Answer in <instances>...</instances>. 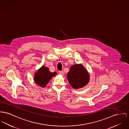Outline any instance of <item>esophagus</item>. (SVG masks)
Segmentation results:
<instances>
[{
	"instance_id": "esophagus-1",
	"label": "esophagus",
	"mask_w": 129,
	"mask_h": 129,
	"mask_svg": "<svg viewBox=\"0 0 129 129\" xmlns=\"http://www.w3.org/2000/svg\"><path fill=\"white\" fill-rule=\"evenodd\" d=\"M59 73H60V74L61 75H64V72L62 71H59Z\"/></svg>"
}]
</instances>
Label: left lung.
Segmentation results:
<instances>
[{
	"label": "left lung",
	"mask_w": 129,
	"mask_h": 129,
	"mask_svg": "<svg viewBox=\"0 0 129 129\" xmlns=\"http://www.w3.org/2000/svg\"><path fill=\"white\" fill-rule=\"evenodd\" d=\"M67 78L72 87L79 88L83 87L88 83L89 76L82 65L76 64L70 67Z\"/></svg>",
	"instance_id": "1"
}]
</instances>
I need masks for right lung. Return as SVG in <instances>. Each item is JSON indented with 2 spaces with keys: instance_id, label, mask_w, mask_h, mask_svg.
<instances>
[{
  "instance_id": "obj_1",
  "label": "right lung",
  "mask_w": 129,
  "mask_h": 129,
  "mask_svg": "<svg viewBox=\"0 0 129 129\" xmlns=\"http://www.w3.org/2000/svg\"><path fill=\"white\" fill-rule=\"evenodd\" d=\"M56 72L52 73L49 69L43 66L36 73L34 81L36 84L42 87H44L47 85L53 76H55Z\"/></svg>"
}]
</instances>
